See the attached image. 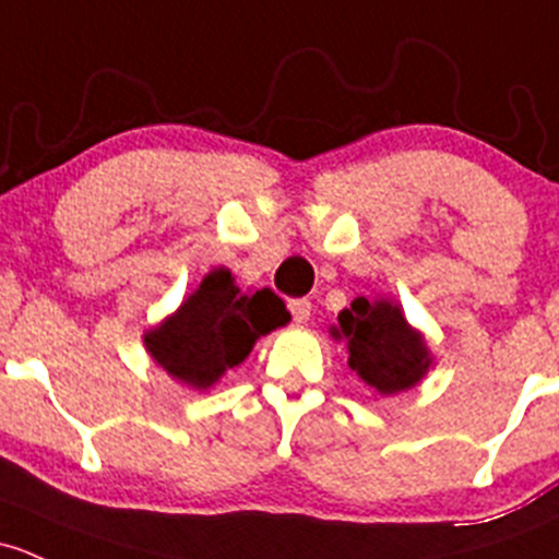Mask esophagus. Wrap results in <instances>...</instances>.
Here are the masks:
<instances>
[{"mask_svg": "<svg viewBox=\"0 0 559 559\" xmlns=\"http://www.w3.org/2000/svg\"><path fill=\"white\" fill-rule=\"evenodd\" d=\"M289 310H292V319H295L297 324H305V321L310 319V299H292Z\"/></svg>", "mask_w": 559, "mask_h": 559, "instance_id": "obj_1", "label": "esophagus"}]
</instances>
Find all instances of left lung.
Listing matches in <instances>:
<instances>
[{
  "mask_svg": "<svg viewBox=\"0 0 559 559\" xmlns=\"http://www.w3.org/2000/svg\"><path fill=\"white\" fill-rule=\"evenodd\" d=\"M329 334L345 340L350 369L380 396L415 388L433 364L426 334L388 297H356L350 308L340 310Z\"/></svg>",
  "mask_w": 559,
  "mask_h": 559,
  "instance_id": "left-lung-1",
  "label": "left lung"
}]
</instances>
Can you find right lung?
Here are the masks:
<instances>
[{"mask_svg":"<svg viewBox=\"0 0 559 559\" xmlns=\"http://www.w3.org/2000/svg\"><path fill=\"white\" fill-rule=\"evenodd\" d=\"M289 319L284 299L273 292H243L230 270L214 267L171 316L146 329L144 348L168 378L205 391L238 367L257 340Z\"/></svg>","mask_w":559,"mask_h":559,"instance_id":"1","label":"right lung"}]
</instances>
